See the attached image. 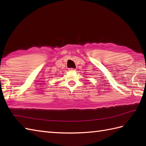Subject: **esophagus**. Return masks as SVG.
I'll list each match as a JSON object with an SVG mask.
<instances>
[{"label": "esophagus", "mask_w": 146, "mask_h": 146, "mask_svg": "<svg viewBox=\"0 0 146 146\" xmlns=\"http://www.w3.org/2000/svg\"><path fill=\"white\" fill-rule=\"evenodd\" d=\"M69 71H75V69H74V68H69Z\"/></svg>", "instance_id": "esophagus-1"}]
</instances>
